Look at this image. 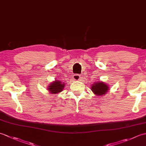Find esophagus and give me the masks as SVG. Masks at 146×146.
Here are the masks:
<instances>
[{"label":"esophagus","instance_id":"obj_1","mask_svg":"<svg viewBox=\"0 0 146 146\" xmlns=\"http://www.w3.org/2000/svg\"><path fill=\"white\" fill-rule=\"evenodd\" d=\"M80 76L79 75H78V74H75V75H74L73 76V79L75 80V81H78V80H80Z\"/></svg>","mask_w":146,"mask_h":146}]
</instances>
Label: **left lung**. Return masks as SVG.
Returning a JSON list of instances; mask_svg holds the SVG:
<instances>
[{
	"mask_svg": "<svg viewBox=\"0 0 146 146\" xmlns=\"http://www.w3.org/2000/svg\"><path fill=\"white\" fill-rule=\"evenodd\" d=\"M109 85L103 82L98 81L92 83L91 90L93 93L97 96L105 95L109 91Z\"/></svg>",
	"mask_w": 146,
	"mask_h": 146,
	"instance_id": "1",
	"label": "left lung"
}]
</instances>
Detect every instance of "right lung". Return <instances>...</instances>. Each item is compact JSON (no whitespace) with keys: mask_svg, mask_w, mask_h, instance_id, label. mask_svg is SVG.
<instances>
[{"mask_svg":"<svg viewBox=\"0 0 146 146\" xmlns=\"http://www.w3.org/2000/svg\"><path fill=\"white\" fill-rule=\"evenodd\" d=\"M64 86V83H63L60 80H54L49 83V85L48 86V90L49 94L56 95L63 90Z\"/></svg>","mask_w":146,"mask_h":146,"instance_id":"add662e5","label":"right lung"}]
</instances>
